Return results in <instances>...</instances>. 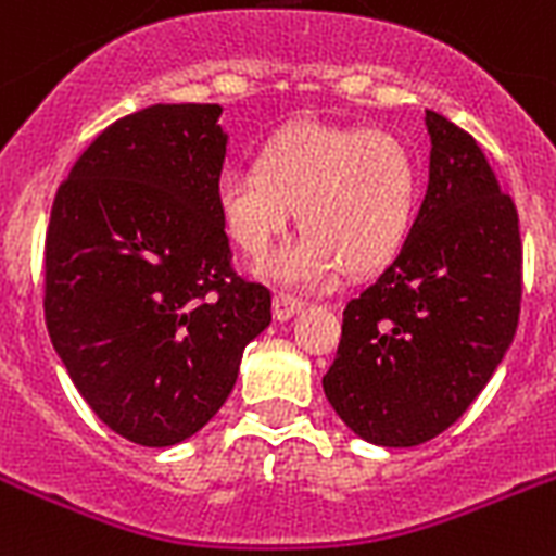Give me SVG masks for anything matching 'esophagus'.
Returning a JSON list of instances; mask_svg holds the SVG:
<instances>
[{"label":"esophagus","mask_w":556,"mask_h":556,"mask_svg":"<svg viewBox=\"0 0 556 556\" xmlns=\"http://www.w3.org/2000/svg\"><path fill=\"white\" fill-rule=\"evenodd\" d=\"M302 305H305V302H302L300 296H293V293H282V291H279L277 296H274V319H279V323H286V319H291L293 314H300Z\"/></svg>","instance_id":"1"}]
</instances>
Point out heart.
I'll use <instances>...</instances> for the list:
<instances>
[{
  "instance_id": "obj_1",
  "label": "heart",
  "mask_w": 556,
  "mask_h": 556,
  "mask_svg": "<svg viewBox=\"0 0 556 556\" xmlns=\"http://www.w3.org/2000/svg\"><path fill=\"white\" fill-rule=\"evenodd\" d=\"M216 214L242 254L265 256L291 228L302 233L265 263L286 286H328L386 268L414 225L417 162L403 139L377 128L300 122L260 151L256 168H225L214 185Z\"/></svg>"
}]
</instances>
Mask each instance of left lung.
Masks as SVG:
<instances>
[{"label": "left lung", "mask_w": 556, "mask_h": 556, "mask_svg": "<svg viewBox=\"0 0 556 556\" xmlns=\"http://www.w3.org/2000/svg\"><path fill=\"white\" fill-rule=\"evenodd\" d=\"M428 191L400 254L342 311L328 403L356 437L410 448L454 426L511 345L520 219L477 139L437 111Z\"/></svg>", "instance_id": "obj_1"}]
</instances>
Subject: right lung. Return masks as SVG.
Instances as JSON below:
<instances>
[{"mask_svg": "<svg viewBox=\"0 0 556 556\" xmlns=\"http://www.w3.org/2000/svg\"><path fill=\"white\" fill-rule=\"evenodd\" d=\"M219 105H151L105 128L53 200L45 323L111 431L168 448L214 417L270 291L231 268L216 214Z\"/></svg>", "mask_w": 556, "mask_h": 556, "instance_id": "1", "label": "right lung"}]
</instances>
